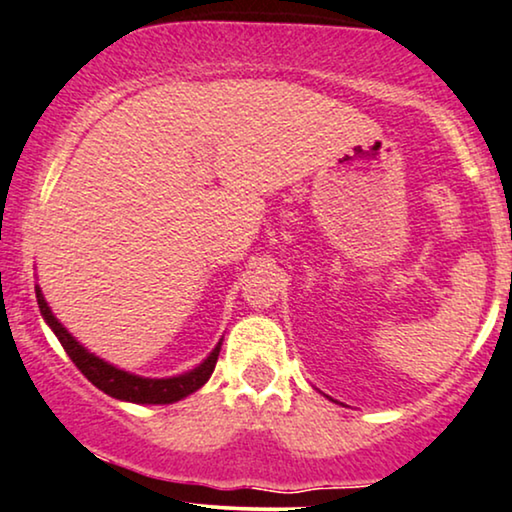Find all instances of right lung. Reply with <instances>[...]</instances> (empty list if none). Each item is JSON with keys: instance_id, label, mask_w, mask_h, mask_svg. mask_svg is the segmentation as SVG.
<instances>
[{"instance_id": "obj_1", "label": "right lung", "mask_w": 512, "mask_h": 512, "mask_svg": "<svg viewBox=\"0 0 512 512\" xmlns=\"http://www.w3.org/2000/svg\"><path fill=\"white\" fill-rule=\"evenodd\" d=\"M35 291H37L39 313H42L46 324H49L53 334H56L58 341H61L65 353H68L70 360L75 362V367L82 371V374L89 378L98 390H103L105 395L115 397V400L134 402V404H171L195 393V390L202 388L211 378V374H214L218 353H221V341H218L214 350H211L207 360L192 371H185L181 376L143 378V376L129 374V371L124 369L112 367V364L101 360V357L89 353V350H86L84 345L56 320V315L51 313L49 303L44 301L42 289L35 287Z\"/></svg>"}]
</instances>
